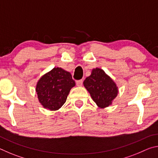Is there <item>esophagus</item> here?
Masks as SVG:
<instances>
[{
  "label": "esophagus",
  "instance_id": "obj_1",
  "mask_svg": "<svg viewBox=\"0 0 158 158\" xmlns=\"http://www.w3.org/2000/svg\"><path fill=\"white\" fill-rule=\"evenodd\" d=\"M76 84L77 86H81L83 84V80L82 79L77 80V81H76Z\"/></svg>",
  "mask_w": 158,
  "mask_h": 158
}]
</instances>
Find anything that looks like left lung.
Here are the masks:
<instances>
[{"label":"left lung","instance_id":"left-lung-1","mask_svg":"<svg viewBox=\"0 0 158 158\" xmlns=\"http://www.w3.org/2000/svg\"><path fill=\"white\" fill-rule=\"evenodd\" d=\"M84 85L93 101L101 108L111 105L118 93L116 84L100 68L93 69L91 74L84 80Z\"/></svg>","mask_w":158,"mask_h":158}]
</instances>
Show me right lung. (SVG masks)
Returning a JSON list of instances; mask_svg holds the SVG:
<instances>
[{
  "instance_id": "right-lung-1",
  "label": "right lung",
  "mask_w": 158,
  "mask_h": 158,
  "mask_svg": "<svg viewBox=\"0 0 158 158\" xmlns=\"http://www.w3.org/2000/svg\"><path fill=\"white\" fill-rule=\"evenodd\" d=\"M75 85L71 74L62 68H54L37 82L36 92L44 108L58 110L65 102L69 90Z\"/></svg>"
}]
</instances>
